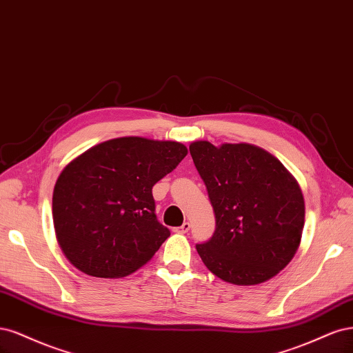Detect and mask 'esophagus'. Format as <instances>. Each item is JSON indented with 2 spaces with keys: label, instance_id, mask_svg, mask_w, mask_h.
<instances>
[{
  "label": "esophagus",
  "instance_id": "obj_1",
  "mask_svg": "<svg viewBox=\"0 0 353 353\" xmlns=\"http://www.w3.org/2000/svg\"><path fill=\"white\" fill-rule=\"evenodd\" d=\"M189 229H190V223L185 221V223L181 224L180 227H176L174 232H176V233H188V232H189Z\"/></svg>",
  "mask_w": 353,
  "mask_h": 353
}]
</instances>
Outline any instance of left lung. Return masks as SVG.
Returning <instances> with one entry per match:
<instances>
[{
    "mask_svg": "<svg viewBox=\"0 0 353 353\" xmlns=\"http://www.w3.org/2000/svg\"><path fill=\"white\" fill-rule=\"evenodd\" d=\"M215 214V230L196 243L205 267L224 281L263 283L298 251L305 202L296 180L276 157L249 143L207 141L189 146Z\"/></svg>",
    "mask_w": 353,
    "mask_h": 353,
    "instance_id": "left-lung-1",
    "label": "left lung"
}]
</instances>
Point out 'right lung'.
I'll list each match as a JSON object with an SVG mask.
<instances>
[{
	"label": "right lung",
	"instance_id": "add662e5",
	"mask_svg": "<svg viewBox=\"0 0 353 353\" xmlns=\"http://www.w3.org/2000/svg\"><path fill=\"white\" fill-rule=\"evenodd\" d=\"M179 142L119 138L67 164L52 193L57 241L88 276L116 279L150 261L170 236L157 220L152 186L179 165Z\"/></svg>",
	"mask_w": 353,
	"mask_h": 353
}]
</instances>
